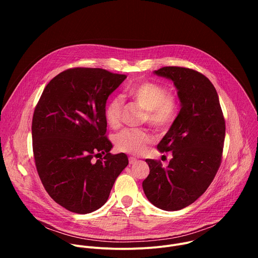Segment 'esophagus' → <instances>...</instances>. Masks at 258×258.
<instances>
[{
	"label": "esophagus",
	"mask_w": 258,
	"mask_h": 258,
	"mask_svg": "<svg viewBox=\"0 0 258 258\" xmlns=\"http://www.w3.org/2000/svg\"><path fill=\"white\" fill-rule=\"evenodd\" d=\"M128 161H130V164H136L138 162V160L135 157H130Z\"/></svg>",
	"instance_id": "34e87169"
}]
</instances>
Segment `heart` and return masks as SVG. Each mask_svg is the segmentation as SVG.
<instances>
[{
  "label": "heart",
  "instance_id": "heart-1",
  "mask_svg": "<svg viewBox=\"0 0 258 258\" xmlns=\"http://www.w3.org/2000/svg\"><path fill=\"white\" fill-rule=\"evenodd\" d=\"M125 95L134 102L147 110V120L156 127L169 123L176 111V98L168 90L155 82L142 81L127 87ZM122 101L119 97H113L105 108V117L108 124L117 127L121 121ZM153 137L147 132L135 128H126L116 136V147L119 151L141 154L146 147L152 143Z\"/></svg>",
  "mask_w": 258,
  "mask_h": 258
}]
</instances>
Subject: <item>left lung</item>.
Masks as SVG:
<instances>
[{
	"instance_id": "left-lung-1",
	"label": "left lung",
	"mask_w": 258,
	"mask_h": 258,
	"mask_svg": "<svg viewBox=\"0 0 258 258\" xmlns=\"http://www.w3.org/2000/svg\"><path fill=\"white\" fill-rule=\"evenodd\" d=\"M154 73L173 82L180 110L157 145L172 158L166 167L146 159L150 173L143 190L154 206L175 211L195 202L213 180L222 162L226 123L216 90L202 73L177 66Z\"/></svg>"
}]
</instances>
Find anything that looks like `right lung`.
I'll list each match as a JSON object with an SVG mask.
<instances>
[{"mask_svg":"<svg viewBox=\"0 0 258 258\" xmlns=\"http://www.w3.org/2000/svg\"><path fill=\"white\" fill-rule=\"evenodd\" d=\"M125 79L102 68H70L47 85L34 109L36 170L51 198L71 212L103 206L128 164L124 153H110L105 136L107 99Z\"/></svg>","mask_w":258,"mask_h":258,"instance_id":"obj_1","label":"right lung"}]
</instances>
